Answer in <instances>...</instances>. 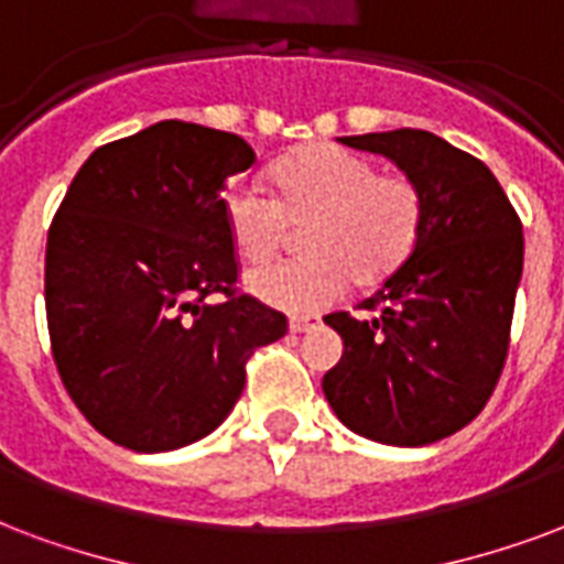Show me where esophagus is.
I'll list each match as a JSON object with an SVG mask.
<instances>
[{"label":"esophagus","instance_id":"esophagus-1","mask_svg":"<svg viewBox=\"0 0 564 564\" xmlns=\"http://www.w3.org/2000/svg\"><path fill=\"white\" fill-rule=\"evenodd\" d=\"M321 324V317L317 315H294L291 317V333H308V329H315Z\"/></svg>","mask_w":564,"mask_h":564}]
</instances>
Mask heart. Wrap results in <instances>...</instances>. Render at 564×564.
Wrapping results in <instances>:
<instances>
[{
    "label": "heart",
    "mask_w": 564,
    "mask_h": 564,
    "mask_svg": "<svg viewBox=\"0 0 564 564\" xmlns=\"http://www.w3.org/2000/svg\"><path fill=\"white\" fill-rule=\"evenodd\" d=\"M276 193L237 177L223 193V219L237 256L258 264L273 256L291 226H303L308 256L252 270L247 288L267 306L317 312L359 282L389 276L422 231V193L410 177L380 169L338 145H315L279 163Z\"/></svg>",
    "instance_id": "1"
}]
</instances>
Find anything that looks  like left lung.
Segmentation results:
<instances>
[{
	"instance_id": "obj_1",
	"label": "left lung",
	"mask_w": 564,
	"mask_h": 564,
	"mask_svg": "<svg viewBox=\"0 0 564 564\" xmlns=\"http://www.w3.org/2000/svg\"><path fill=\"white\" fill-rule=\"evenodd\" d=\"M419 186L425 217L408 261L362 308L327 315L345 341L324 395L359 437L427 446L485 410L508 357L523 273V226L481 160L427 130L341 137Z\"/></svg>"
}]
</instances>
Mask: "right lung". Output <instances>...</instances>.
I'll use <instances>...</instances> for the list:
<instances>
[{
    "mask_svg": "<svg viewBox=\"0 0 564 564\" xmlns=\"http://www.w3.org/2000/svg\"><path fill=\"white\" fill-rule=\"evenodd\" d=\"M252 163L235 133L160 121L97 148L67 186L46 235L50 345L67 395L118 446L207 437L256 347L288 333L282 312L235 291L223 189Z\"/></svg>",
    "mask_w": 564,
    "mask_h": 564,
    "instance_id": "obj_1",
    "label": "right lung"
}]
</instances>
